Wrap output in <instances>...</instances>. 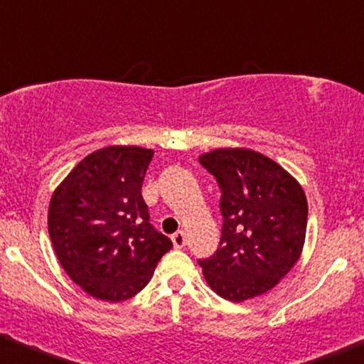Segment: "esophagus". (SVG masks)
<instances>
[{"label": "esophagus", "mask_w": 364, "mask_h": 364, "mask_svg": "<svg viewBox=\"0 0 364 364\" xmlns=\"http://www.w3.org/2000/svg\"><path fill=\"white\" fill-rule=\"evenodd\" d=\"M172 241H173L175 248H183V246H186V243H187L186 232L177 231V232H175V235H172Z\"/></svg>", "instance_id": "1"}]
</instances>
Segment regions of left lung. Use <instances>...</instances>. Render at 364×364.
<instances>
[{
  "mask_svg": "<svg viewBox=\"0 0 364 364\" xmlns=\"http://www.w3.org/2000/svg\"><path fill=\"white\" fill-rule=\"evenodd\" d=\"M216 178L221 240L199 259L210 289L231 302L258 297L284 278L302 253L307 199L280 165L258 151L219 148L199 159Z\"/></svg>",
  "mask_w": 364,
  "mask_h": 364,
  "instance_id": "1",
  "label": "left lung"
}]
</instances>
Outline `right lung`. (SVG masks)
<instances>
[{
    "label": "right lung",
    "instance_id": "right-lung-1",
    "mask_svg": "<svg viewBox=\"0 0 364 364\" xmlns=\"http://www.w3.org/2000/svg\"><path fill=\"white\" fill-rule=\"evenodd\" d=\"M154 150L107 146L87 155L53 192L48 235L79 287L92 297L121 302L154 275L172 241L156 231L141 196Z\"/></svg>",
    "mask_w": 364,
    "mask_h": 364
}]
</instances>
